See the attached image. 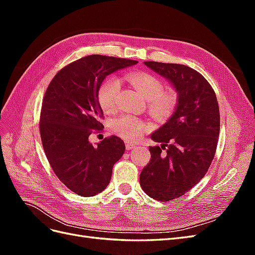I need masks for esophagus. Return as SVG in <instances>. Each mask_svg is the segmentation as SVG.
Wrapping results in <instances>:
<instances>
[{"label":"esophagus","mask_w":255,"mask_h":255,"mask_svg":"<svg viewBox=\"0 0 255 255\" xmlns=\"http://www.w3.org/2000/svg\"><path fill=\"white\" fill-rule=\"evenodd\" d=\"M135 146H136V144L133 142H128V141L126 142L127 150H133V149H135Z\"/></svg>","instance_id":"1"}]
</instances>
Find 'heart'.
Listing matches in <instances>:
<instances>
[{"mask_svg": "<svg viewBox=\"0 0 255 255\" xmlns=\"http://www.w3.org/2000/svg\"><path fill=\"white\" fill-rule=\"evenodd\" d=\"M126 80L146 100V110L154 119L161 121L170 117L177 104V96L173 90H163V84L156 76L146 72H132L126 76ZM119 91L120 84L113 78H107L100 84L97 99L105 113L112 114L117 109ZM148 128L144 121L128 115L121 116L112 123L113 132L129 141L137 140Z\"/></svg>", "mask_w": 255, "mask_h": 255, "instance_id": "1", "label": "heart"}]
</instances>
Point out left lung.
<instances>
[{
    "label": "left lung",
    "mask_w": 255,
    "mask_h": 255,
    "mask_svg": "<svg viewBox=\"0 0 255 255\" xmlns=\"http://www.w3.org/2000/svg\"><path fill=\"white\" fill-rule=\"evenodd\" d=\"M144 65L167 79L177 92L174 113L151 135L161 144L150 146V163L139 176L145 194L165 202L183 196L207 172L218 143L219 106L210 83L190 67L157 61Z\"/></svg>",
    "instance_id": "8db88e82"
}]
</instances>
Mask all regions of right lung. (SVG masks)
I'll return each mask as SVG.
<instances>
[{"instance_id": "add662e5", "label": "right lung", "mask_w": 255, "mask_h": 255, "mask_svg": "<svg viewBox=\"0 0 255 255\" xmlns=\"http://www.w3.org/2000/svg\"><path fill=\"white\" fill-rule=\"evenodd\" d=\"M138 61L104 55H89L61 69L45 91L40 113L43 150L54 173L82 197L103 191L113 167L126 150L117 136L104 138L97 146L88 137L103 125L97 92L107 75Z\"/></svg>"}]
</instances>
